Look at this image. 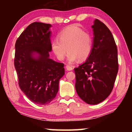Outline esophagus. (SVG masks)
<instances>
[{"mask_svg":"<svg viewBox=\"0 0 132 132\" xmlns=\"http://www.w3.org/2000/svg\"><path fill=\"white\" fill-rule=\"evenodd\" d=\"M66 68L67 70H69V71H70V70H73V68L71 66H70V65H67L66 66Z\"/></svg>","mask_w":132,"mask_h":132,"instance_id":"34e87169","label":"esophagus"}]
</instances>
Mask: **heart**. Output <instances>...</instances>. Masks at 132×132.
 <instances>
[{
    "label": "heart",
    "instance_id": "obj_1",
    "mask_svg": "<svg viewBox=\"0 0 132 132\" xmlns=\"http://www.w3.org/2000/svg\"><path fill=\"white\" fill-rule=\"evenodd\" d=\"M92 35L88 31L76 26H70L58 35V40L53 41L51 47L59 61H63L67 51L68 61L71 63L84 61L90 56L93 50Z\"/></svg>",
    "mask_w": 132,
    "mask_h": 132
}]
</instances>
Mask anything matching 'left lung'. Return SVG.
Listing matches in <instances>:
<instances>
[{"label":"left lung","instance_id":"1","mask_svg":"<svg viewBox=\"0 0 132 132\" xmlns=\"http://www.w3.org/2000/svg\"><path fill=\"white\" fill-rule=\"evenodd\" d=\"M93 50L86 61L75 68V88L87 104L96 105L112 92L118 71V49L111 31L95 19Z\"/></svg>","mask_w":132,"mask_h":132}]
</instances>
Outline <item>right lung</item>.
<instances>
[{
  "instance_id": "add662e5",
  "label": "right lung",
  "mask_w": 132,
  "mask_h": 132,
  "mask_svg": "<svg viewBox=\"0 0 132 132\" xmlns=\"http://www.w3.org/2000/svg\"><path fill=\"white\" fill-rule=\"evenodd\" d=\"M51 24L34 22L26 28L15 44L14 67L21 91L30 101L46 105L55 98L64 64L50 59L52 51Z\"/></svg>"
}]
</instances>
